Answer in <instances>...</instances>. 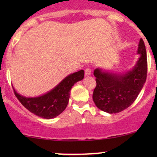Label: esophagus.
I'll use <instances>...</instances> for the list:
<instances>
[{
	"instance_id": "obj_1",
	"label": "esophagus",
	"mask_w": 157,
	"mask_h": 157,
	"mask_svg": "<svg viewBox=\"0 0 157 157\" xmlns=\"http://www.w3.org/2000/svg\"><path fill=\"white\" fill-rule=\"evenodd\" d=\"M91 70L90 68H86V70H85V75L86 76H89V75H91Z\"/></svg>"
}]
</instances>
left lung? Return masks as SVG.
I'll list each match as a JSON object with an SVG mask.
<instances>
[{"instance_id":"8db88e82","label":"left lung","mask_w":157,"mask_h":157,"mask_svg":"<svg viewBox=\"0 0 157 157\" xmlns=\"http://www.w3.org/2000/svg\"><path fill=\"white\" fill-rule=\"evenodd\" d=\"M137 62L125 73H113L97 68L94 71L97 86L93 100L98 109L109 113H117L128 108L135 101L147 77V54L142 38L138 45Z\"/></svg>"}]
</instances>
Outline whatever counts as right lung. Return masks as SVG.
Wrapping results in <instances>:
<instances>
[{"instance_id": "obj_1", "label": "right lung", "mask_w": 157, "mask_h": 157, "mask_svg": "<svg viewBox=\"0 0 157 157\" xmlns=\"http://www.w3.org/2000/svg\"><path fill=\"white\" fill-rule=\"evenodd\" d=\"M84 77V71H77L66 77L58 85L47 93L35 97H26L14 89L16 97L30 112L44 119H52L66 109L72 86Z\"/></svg>"}]
</instances>
